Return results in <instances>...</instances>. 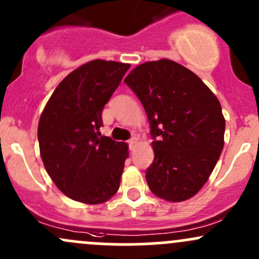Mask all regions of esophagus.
Wrapping results in <instances>:
<instances>
[{
    "label": "esophagus",
    "instance_id": "34e87169",
    "mask_svg": "<svg viewBox=\"0 0 259 259\" xmlns=\"http://www.w3.org/2000/svg\"><path fill=\"white\" fill-rule=\"evenodd\" d=\"M137 142H138L137 137H132V138H131V140L128 141L131 151H133V149H135V147H136V144H137Z\"/></svg>",
    "mask_w": 259,
    "mask_h": 259
}]
</instances>
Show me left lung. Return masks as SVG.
Masks as SVG:
<instances>
[{
	"mask_svg": "<svg viewBox=\"0 0 259 259\" xmlns=\"http://www.w3.org/2000/svg\"><path fill=\"white\" fill-rule=\"evenodd\" d=\"M124 82L151 124L149 189L170 202L190 199L207 182L224 148L225 118L218 97L196 74L169 59L136 66Z\"/></svg>",
	"mask_w": 259,
	"mask_h": 259,
	"instance_id": "1",
	"label": "left lung"
}]
</instances>
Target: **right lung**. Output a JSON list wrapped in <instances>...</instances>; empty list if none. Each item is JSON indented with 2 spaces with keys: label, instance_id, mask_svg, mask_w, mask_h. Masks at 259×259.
Instances as JSON below:
<instances>
[{
  "label": "right lung",
  "instance_id": "obj_1",
  "mask_svg": "<svg viewBox=\"0 0 259 259\" xmlns=\"http://www.w3.org/2000/svg\"><path fill=\"white\" fill-rule=\"evenodd\" d=\"M130 64L93 60L57 86L38 124L47 173L62 193L84 204H102L117 193L128 146L101 136V113Z\"/></svg>",
  "mask_w": 259,
  "mask_h": 259
}]
</instances>
